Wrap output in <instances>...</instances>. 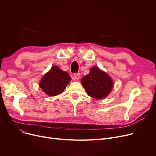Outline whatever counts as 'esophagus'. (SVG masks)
Instances as JSON below:
<instances>
[{"mask_svg": "<svg viewBox=\"0 0 156 156\" xmlns=\"http://www.w3.org/2000/svg\"><path fill=\"white\" fill-rule=\"evenodd\" d=\"M74 77H75L76 80H79L80 78V74L79 73H75V74H74Z\"/></svg>", "mask_w": 156, "mask_h": 156, "instance_id": "esophagus-1", "label": "esophagus"}]
</instances>
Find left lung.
Here are the masks:
<instances>
[{
    "label": "left lung",
    "mask_w": 156,
    "mask_h": 156,
    "mask_svg": "<svg viewBox=\"0 0 156 156\" xmlns=\"http://www.w3.org/2000/svg\"><path fill=\"white\" fill-rule=\"evenodd\" d=\"M81 83L87 94L96 99L105 98L114 86L112 78L98 67L92 68L89 74L81 80Z\"/></svg>",
    "instance_id": "left-lung-1"
}]
</instances>
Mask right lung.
<instances>
[{"label":"right lung","instance_id":"1","mask_svg":"<svg viewBox=\"0 0 156 156\" xmlns=\"http://www.w3.org/2000/svg\"><path fill=\"white\" fill-rule=\"evenodd\" d=\"M71 80L67 72L54 66L43 76L39 87L48 95L55 96L63 92Z\"/></svg>","mask_w":156,"mask_h":156}]
</instances>
